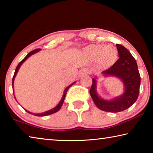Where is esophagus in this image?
I'll return each instance as SVG.
<instances>
[{"label":"esophagus","mask_w":153,"mask_h":153,"mask_svg":"<svg viewBox=\"0 0 153 153\" xmlns=\"http://www.w3.org/2000/svg\"><path fill=\"white\" fill-rule=\"evenodd\" d=\"M90 73V71L88 69L86 68V67H84L82 68L79 71L80 76H84V75H88Z\"/></svg>","instance_id":"obj_1"}]
</instances>
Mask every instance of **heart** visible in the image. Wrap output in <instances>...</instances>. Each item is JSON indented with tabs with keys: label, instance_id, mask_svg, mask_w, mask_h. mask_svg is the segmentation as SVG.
Returning a JSON list of instances; mask_svg holds the SVG:
<instances>
[{
	"label": "heart",
	"instance_id": "obj_1",
	"mask_svg": "<svg viewBox=\"0 0 153 153\" xmlns=\"http://www.w3.org/2000/svg\"><path fill=\"white\" fill-rule=\"evenodd\" d=\"M113 49L115 51V54ZM115 53V49L112 46H108L104 48V46L101 45H93L88 50V54L90 57L94 59H98V63L101 66H104L112 61Z\"/></svg>",
	"mask_w": 153,
	"mask_h": 153
}]
</instances>
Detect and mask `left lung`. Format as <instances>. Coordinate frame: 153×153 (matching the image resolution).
Listing matches in <instances>:
<instances>
[{"label":"left lung","mask_w":153,"mask_h":153,"mask_svg":"<svg viewBox=\"0 0 153 153\" xmlns=\"http://www.w3.org/2000/svg\"><path fill=\"white\" fill-rule=\"evenodd\" d=\"M116 46L120 58L102 74L105 76H115L120 78L125 89L123 94L110 100L102 99L97 94L95 78L92 79L90 90V96L97 107L100 110L111 113L121 112L130 107L138 99L140 86V76L135 59L123 46L116 44Z\"/></svg>","instance_id":"1"}]
</instances>
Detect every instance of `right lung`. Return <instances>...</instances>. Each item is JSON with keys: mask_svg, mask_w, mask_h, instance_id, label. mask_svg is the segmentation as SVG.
Masks as SVG:
<instances>
[{"mask_svg": "<svg viewBox=\"0 0 153 153\" xmlns=\"http://www.w3.org/2000/svg\"><path fill=\"white\" fill-rule=\"evenodd\" d=\"M40 51V48H38V49H35V50H33V51H31L30 53H28L27 55L26 56H25V57L24 59H23V60H22V61H21L19 64H18V65L17 66L16 69H15L14 76H13V79H12L13 90V92H14V89H13L14 79H15V76H16V75H17V74L18 71H19V69L20 68L21 65H22L23 64V63H24V61H25V60H26V59H27V58H29L30 56H32V55H33V54H35V53H38V51ZM74 83H75V82H74L73 84H71V85H69V86L68 87H67V88H66L65 90V91H64L63 95V97H62L61 100V101L59 102V104H58L57 105H56L55 108H52V109H51V110L47 111H46V112H44V113H31V112H30V111H27V110H25V111H27V113H29L30 114H32V115H36V116H38V117H43V116H46V115H51V114L55 113H56V112H57V111H58L61 108L62 105H63V102H64V100H65V96H66V94H67V90H68V89H69V88H70V87L72 86V85H73V84H74ZM13 94H14V93H13ZM14 97H15V96H14Z\"/></svg>", "mask_w": 153, "mask_h": 153, "instance_id": "add662e5", "label": "right lung"}]
</instances>
